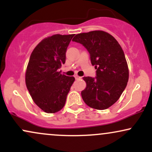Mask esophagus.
<instances>
[{
	"mask_svg": "<svg viewBox=\"0 0 152 152\" xmlns=\"http://www.w3.org/2000/svg\"><path fill=\"white\" fill-rule=\"evenodd\" d=\"M74 77H75V78H76V79H79V78H81V77H79L78 75H75Z\"/></svg>",
	"mask_w": 152,
	"mask_h": 152,
	"instance_id": "obj_1",
	"label": "esophagus"
}]
</instances>
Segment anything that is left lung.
Here are the masks:
<instances>
[{"label": "left lung", "mask_w": 152, "mask_h": 152, "mask_svg": "<svg viewBox=\"0 0 152 152\" xmlns=\"http://www.w3.org/2000/svg\"><path fill=\"white\" fill-rule=\"evenodd\" d=\"M72 41L86 48L96 69L95 78H83L86 83L81 91L83 102L93 109H108L117 102L129 80L128 65L121 46L111 34L103 31L76 34Z\"/></svg>", "instance_id": "8db88e82"}]
</instances>
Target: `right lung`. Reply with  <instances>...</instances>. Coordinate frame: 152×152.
<instances>
[{"label":"right lung","instance_id":"add662e5","mask_svg":"<svg viewBox=\"0 0 152 152\" xmlns=\"http://www.w3.org/2000/svg\"><path fill=\"white\" fill-rule=\"evenodd\" d=\"M75 34H56L42 40L34 48L26 72V84L35 104L48 114L58 112L75 81L61 74L66 52Z\"/></svg>","mask_w":152,"mask_h":152}]
</instances>
